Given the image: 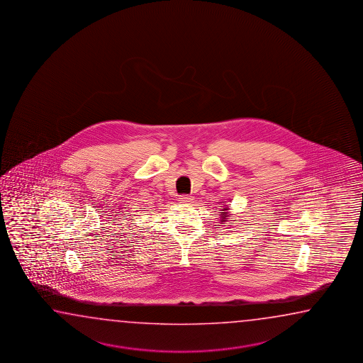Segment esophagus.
<instances>
[{
	"mask_svg": "<svg viewBox=\"0 0 363 363\" xmlns=\"http://www.w3.org/2000/svg\"><path fill=\"white\" fill-rule=\"evenodd\" d=\"M179 203H182V205H186V203H191L192 202L193 199L191 196H180L179 197Z\"/></svg>",
	"mask_w": 363,
	"mask_h": 363,
	"instance_id": "esophagus-1",
	"label": "esophagus"
}]
</instances>
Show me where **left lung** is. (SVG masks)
<instances>
[{
    "label": "left lung",
    "mask_w": 363,
    "mask_h": 363,
    "mask_svg": "<svg viewBox=\"0 0 363 363\" xmlns=\"http://www.w3.org/2000/svg\"><path fill=\"white\" fill-rule=\"evenodd\" d=\"M221 213H219V218H220V224H233V221L232 220L233 218L230 216L232 213H229V207L228 205H224V207L220 210ZM227 227H230V225H227Z\"/></svg>",
    "instance_id": "8db88e82"
}]
</instances>
